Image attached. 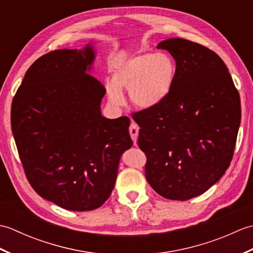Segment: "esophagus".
I'll use <instances>...</instances> for the list:
<instances>
[{
  "instance_id": "34e87169",
  "label": "esophagus",
  "mask_w": 253,
  "mask_h": 253,
  "mask_svg": "<svg viewBox=\"0 0 253 253\" xmlns=\"http://www.w3.org/2000/svg\"><path fill=\"white\" fill-rule=\"evenodd\" d=\"M129 133L130 137L133 141V144H137V138H138V133H139V126L136 123H131V125L129 127Z\"/></svg>"
}]
</instances>
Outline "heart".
I'll return each instance as SVG.
<instances>
[{
  "label": "heart",
  "instance_id": "b5f03b06",
  "mask_svg": "<svg viewBox=\"0 0 253 253\" xmlns=\"http://www.w3.org/2000/svg\"><path fill=\"white\" fill-rule=\"evenodd\" d=\"M177 66L174 58L165 53L146 52L112 64V79L106 94L113 105L125 103L123 88L133 105L151 109L160 105L174 87Z\"/></svg>",
  "mask_w": 253,
  "mask_h": 253
}]
</instances>
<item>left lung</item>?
I'll return each mask as SVG.
<instances>
[{
	"label": "left lung",
	"mask_w": 253,
	"mask_h": 253,
	"mask_svg": "<svg viewBox=\"0 0 253 253\" xmlns=\"http://www.w3.org/2000/svg\"><path fill=\"white\" fill-rule=\"evenodd\" d=\"M174 57L177 75L160 105L132 113L146 178L160 196L189 200L221 179L232 162L241 120L240 96L215 52L171 38L158 44Z\"/></svg>",
	"instance_id": "8db88e82"
}]
</instances>
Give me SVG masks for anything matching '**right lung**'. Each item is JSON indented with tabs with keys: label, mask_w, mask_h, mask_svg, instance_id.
<instances>
[{
	"label": "right lung",
	"mask_w": 253,
	"mask_h": 253,
	"mask_svg": "<svg viewBox=\"0 0 253 253\" xmlns=\"http://www.w3.org/2000/svg\"><path fill=\"white\" fill-rule=\"evenodd\" d=\"M94 56L87 44L39 57L26 72L10 110L29 184L71 211H91L109 199L122 154L132 146L129 118L101 114L105 88L85 73Z\"/></svg>",
	"instance_id": "1"
}]
</instances>
